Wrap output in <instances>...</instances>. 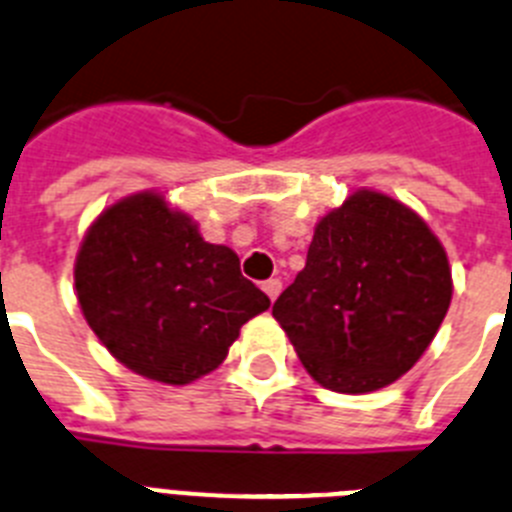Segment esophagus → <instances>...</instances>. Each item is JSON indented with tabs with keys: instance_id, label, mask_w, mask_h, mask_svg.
I'll list each match as a JSON object with an SVG mask.
<instances>
[{
	"instance_id": "34e87169",
	"label": "esophagus",
	"mask_w": 512,
	"mask_h": 512,
	"mask_svg": "<svg viewBox=\"0 0 512 512\" xmlns=\"http://www.w3.org/2000/svg\"><path fill=\"white\" fill-rule=\"evenodd\" d=\"M262 291L268 293V299H270V301H275V299H278V293L283 291V283L278 281V278H270V281L262 283Z\"/></svg>"
}]
</instances>
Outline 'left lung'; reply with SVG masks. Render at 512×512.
<instances>
[{"instance_id":"left-lung-1","label":"left lung","mask_w":512,"mask_h":512,"mask_svg":"<svg viewBox=\"0 0 512 512\" xmlns=\"http://www.w3.org/2000/svg\"><path fill=\"white\" fill-rule=\"evenodd\" d=\"M451 293L446 250L428 224L389 195L358 190L319 221L273 317L314 381L366 394L415 366Z\"/></svg>"}]
</instances>
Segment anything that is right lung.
I'll list each match as a JSON object with an SVG mask.
<instances>
[{
    "label": "right lung",
    "instance_id": "1",
    "mask_svg": "<svg viewBox=\"0 0 512 512\" xmlns=\"http://www.w3.org/2000/svg\"><path fill=\"white\" fill-rule=\"evenodd\" d=\"M82 314L110 353L162 384H190L219 368L239 327L270 299L224 244H208L162 195L105 208L74 265Z\"/></svg>",
    "mask_w": 512,
    "mask_h": 512
}]
</instances>
